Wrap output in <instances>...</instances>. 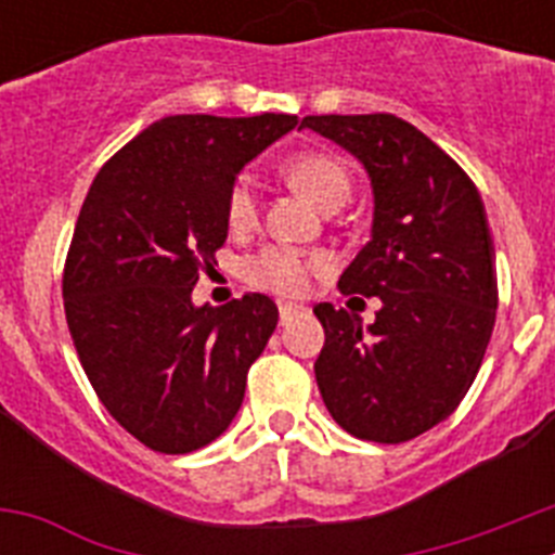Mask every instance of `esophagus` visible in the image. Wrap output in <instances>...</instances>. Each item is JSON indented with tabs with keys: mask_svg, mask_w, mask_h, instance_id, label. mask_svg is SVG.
I'll list each match as a JSON object with an SVG mask.
<instances>
[{
	"mask_svg": "<svg viewBox=\"0 0 555 555\" xmlns=\"http://www.w3.org/2000/svg\"><path fill=\"white\" fill-rule=\"evenodd\" d=\"M278 311H281V325H286L294 313L302 311V306H297V302H281V306H278Z\"/></svg>",
	"mask_w": 555,
	"mask_h": 555,
	"instance_id": "esophagus-1",
	"label": "esophagus"
}]
</instances>
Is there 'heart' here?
Listing matches in <instances>:
<instances>
[{
  "mask_svg": "<svg viewBox=\"0 0 555 555\" xmlns=\"http://www.w3.org/2000/svg\"><path fill=\"white\" fill-rule=\"evenodd\" d=\"M283 175L297 191H302L322 210L331 205H345L350 197V171L345 160L331 152H297L283 164ZM258 217V194L247 178L230 189L228 222L230 228H253ZM327 261L322 255H302L292 247H267L247 261V281L274 294H302L311 283V274L322 272Z\"/></svg>",
  "mask_w": 555,
  "mask_h": 555,
  "instance_id": "1",
  "label": "heart"
}]
</instances>
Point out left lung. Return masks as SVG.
I'll use <instances>...</instances> for the list:
<instances>
[{
	"instance_id": "8db88e82",
	"label": "left lung",
	"mask_w": 555,
	"mask_h": 555,
	"mask_svg": "<svg viewBox=\"0 0 555 555\" xmlns=\"http://www.w3.org/2000/svg\"><path fill=\"white\" fill-rule=\"evenodd\" d=\"M364 166L372 185L370 242L338 288L377 297L358 313L320 302L325 327L313 372L347 434L397 444L448 420L480 370L498 311L487 208L473 180L425 132L391 113L306 116Z\"/></svg>"
}]
</instances>
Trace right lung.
Wrapping results in <instances>:
<instances>
[{
	"label": "right lung",
	"mask_w": 555,
	"mask_h": 555,
	"mask_svg": "<svg viewBox=\"0 0 555 555\" xmlns=\"http://www.w3.org/2000/svg\"><path fill=\"white\" fill-rule=\"evenodd\" d=\"M297 116H166L94 178L63 272L77 356L111 416L158 453H191L228 430L278 306L267 294L194 306L199 272L228 238L238 171Z\"/></svg>",
	"instance_id": "right-lung-1"
}]
</instances>
